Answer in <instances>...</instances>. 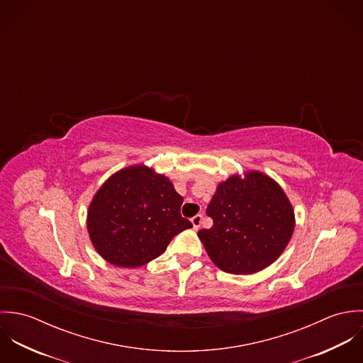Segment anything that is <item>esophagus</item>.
<instances>
[{
  "label": "esophagus",
  "mask_w": 363,
  "mask_h": 363,
  "mask_svg": "<svg viewBox=\"0 0 363 363\" xmlns=\"http://www.w3.org/2000/svg\"><path fill=\"white\" fill-rule=\"evenodd\" d=\"M201 220H203V215H201V213H199V215H196V216H193V218H191V223H193V228H194L196 230H197V229H200Z\"/></svg>",
  "instance_id": "34e87169"
}]
</instances>
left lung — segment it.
<instances>
[{
	"instance_id": "1",
	"label": "left lung",
	"mask_w": 363,
	"mask_h": 363,
	"mask_svg": "<svg viewBox=\"0 0 363 363\" xmlns=\"http://www.w3.org/2000/svg\"><path fill=\"white\" fill-rule=\"evenodd\" d=\"M207 215L213 225L199 230V238L212 262L236 275L272 264L295 229V212L282 187L257 170L219 183Z\"/></svg>"
}]
</instances>
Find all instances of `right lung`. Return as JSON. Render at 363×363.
<instances>
[{
  "label": "right lung",
  "instance_id": "1",
  "mask_svg": "<svg viewBox=\"0 0 363 363\" xmlns=\"http://www.w3.org/2000/svg\"><path fill=\"white\" fill-rule=\"evenodd\" d=\"M183 197L169 177L145 164L111 174L86 216L91 242L107 262L135 268L159 257L170 240L193 228L182 216Z\"/></svg>",
  "mask_w": 363,
  "mask_h": 363
}]
</instances>
